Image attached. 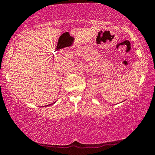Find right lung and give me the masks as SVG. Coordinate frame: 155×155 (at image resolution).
<instances>
[{
    "label": "right lung",
    "mask_w": 155,
    "mask_h": 155,
    "mask_svg": "<svg viewBox=\"0 0 155 155\" xmlns=\"http://www.w3.org/2000/svg\"><path fill=\"white\" fill-rule=\"evenodd\" d=\"M55 104V102H54V103H52V104H49V105H47V106H50V105H52V104Z\"/></svg>",
    "instance_id": "add662e5"
}]
</instances>
